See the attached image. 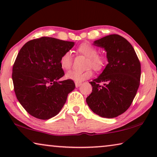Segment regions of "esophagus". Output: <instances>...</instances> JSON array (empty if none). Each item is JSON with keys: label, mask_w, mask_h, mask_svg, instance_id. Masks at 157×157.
<instances>
[{"label": "esophagus", "mask_w": 157, "mask_h": 157, "mask_svg": "<svg viewBox=\"0 0 157 157\" xmlns=\"http://www.w3.org/2000/svg\"><path fill=\"white\" fill-rule=\"evenodd\" d=\"M75 85H76V88H78L79 86H81V83H77V82H76V83H75Z\"/></svg>", "instance_id": "34e87169"}]
</instances>
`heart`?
Here are the masks:
<instances>
[{
	"mask_svg": "<svg viewBox=\"0 0 157 157\" xmlns=\"http://www.w3.org/2000/svg\"><path fill=\"white\" fill-rule=\"evenodd\" d=\"M77 52L88 57L86 67L88 68L85 71L71 70L66 74V78L77 83H81L90 78L93 76V71H102L106 64V59L102 55L98 54V50L96 47L90 43H83L77 48ZM60 67L65 70L71 69L73 64V55L70 51H66L61 55L59 59Z\"/></svg>",
	"mask_w": 157,
	"mask_h": 157,
	"instance_id": "obj_1",
	"label": "heart"
}]
</instances>
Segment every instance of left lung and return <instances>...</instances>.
Wrapping results in <instances>:
<instances>
[{
    "label": "left lung",
    "instance_id": "left-lung-1",
    "mask_svg": "<svg viewBox=\"0 0 157 157\" xmlns=\"http://www.w3.org/2000/svg\"><path fill=\"white\" fill-rule=\"evenodd\" d=\"M94 45L105 48L109 63L98 78L90 82L93 90L86 102L96 114L115 118L128 109L136 97L140 62L131 43L118 34L103 37Z\"/></svg>",
    "mask_w": 157,
    "mask_h": 157
}]
</instances>
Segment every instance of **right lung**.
I'll use <instances>...</instances> for the list:
<instances>
[{
	"label": "right lung",
	"mask_w": 157,
	"mask_h": 157,
	"mask_svg": "<svg viewBox=\"0 0 157 157\" xmlns=\"http://www.w3.org/2000/svg\"><path fill=\"white\" fill-rule=\"evenodd\" d=\"M74 43L43 36L21 48L13 67L14 90L30 115L46 120L56 116L75 88L74 81H57L64 75L59 59Z\"/></svg>",
	"instance_id": "add662e5"
}]
</instances>
